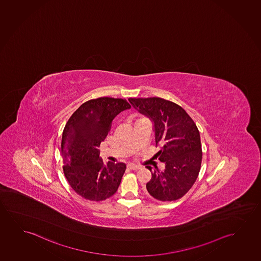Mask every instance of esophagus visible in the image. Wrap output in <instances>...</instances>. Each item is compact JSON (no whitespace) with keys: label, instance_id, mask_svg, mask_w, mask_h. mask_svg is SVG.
Instances as JSON below:
<instances>
[{"label":"esophagus","instance_id":"esophagus-1","mask_svg":"<svg viewBox=\"0 0 261 261\" xmlns=\"http://www.w3.org/2000/svg\"><path fill=\"white\" fill-rule=\"evenodd\" d=\"M127 168H128L129 170H138V169H140V166H137V165H135V164H132V163H129V164H127Z\"/></svg>","mask_w":261,"mask_h":261}]
</instances>
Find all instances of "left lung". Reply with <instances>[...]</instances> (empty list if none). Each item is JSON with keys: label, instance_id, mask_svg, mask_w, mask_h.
Returning a JSON list of instances; mask_svg holds the SVG:
<instances>
[{"label": "left lung", "instance_id": "left-lung-1", "mask_svg": "<svg viewBox=\"0 0 261 261\" xmlns=\"http://www.w3.org/2000/svg\"><path fill=\"white\" fill-rule=\"evenodd\" d=\"M138 112L153 123L155 143L162 150L156 153L165 169L147 166L151 178L146 189L160 201L183 197L196 181L202 162L200 135L189 114L176 103L157 98H130Z\"/></svg>", "mask_w": 261, "mask_h": 261}]
</instances>
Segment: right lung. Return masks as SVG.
I'll use <instances>...</instances> for the list:
<instances>
[{
  "label": "right lung",
  "instance_id": "add662e5",
  "mask_svg": "<svg viewBox=\"0 0 261 261\" xmlns=\"http://www.w3.org/2000/svg\"><path fill=\"white\" fill-rule=\"evenodd\" d=\"M130 108L123 98L91 99L76 110L64 126L61 144L64 176L85 199L105 200L120 185L125 163H103L98 147L110 133L114 118Z\"/></svg>",
  "mask_w": 261,
  "mask_h": 261
}]
</instances>
